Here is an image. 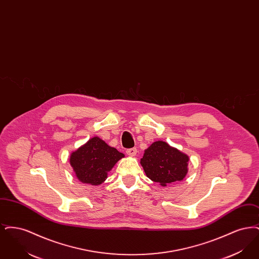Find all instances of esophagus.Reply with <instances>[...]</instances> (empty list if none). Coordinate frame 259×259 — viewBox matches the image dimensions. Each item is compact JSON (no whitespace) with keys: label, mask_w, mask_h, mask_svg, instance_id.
<instances>
[{"label":"esophagus","mask_w":259,"mask_h":259,"mask_svg":"<svg viewBox=\"0 0 259 259\" xmlns=\"http://www.w3.org/2000/svg\"><path fill=\"white\" fill-rule=\"evenodd\" d=\"M126 153L129 155V156H135L137 154V149L135 148H128L126 150Z\"/></svg>","instance_id":"esophagus-1"}]
</instances>
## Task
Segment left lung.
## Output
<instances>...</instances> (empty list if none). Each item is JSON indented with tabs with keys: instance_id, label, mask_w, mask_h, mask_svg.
Returning a JSON list of instances; mask_svg holds the SVG:
<instances>
[{
	"instance_id": "1",
	"label": "left lung",
	"mask_w": 259,
	"mask_h": 259,
	"mask_svg": "<svg viewBox=\"0 0 259 259\" xmlns=\"http://www.w3.org/2000/svg\"><path fill=\"white\" fill-rule=\"evenodd\" d=\"M189 157L166 142L156 141L145 150L141 159L148 179L166 186L185 179Z\"/></svg>"
}]
</instances>
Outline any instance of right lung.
<instances>
[{"mask_svg": "<svg viewBox=\"0 0 259 259\" xmlns=\"http://www.w3.org/2000/svg\"><path fill=\"white\" fill-rule=\"evenodd\" d=\"M123 157V153L116 148H111L99 137H93L72 152L70 164L79 182L99 185L106 181L108 172Z\"/></svg>", "mask_w": 259, "mask_h": 259, "instance_id": "obj_1", "label": "right lung"}]
</instances>
